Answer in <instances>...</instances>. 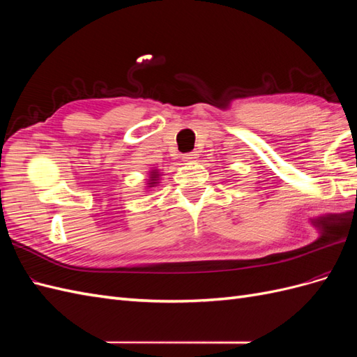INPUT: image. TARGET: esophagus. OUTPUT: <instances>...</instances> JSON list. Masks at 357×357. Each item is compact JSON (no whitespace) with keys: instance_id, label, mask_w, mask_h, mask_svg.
Instances as JSON below:
<instances>
[{"instance_id":"esophagus-1","label":"esophagus","mask_w":357,"mask_h":357,"mask_svg":"<svg viewBox=\"0 0 357 357\" xmlns=\"http://www.w3.org/2000/svg\"><path fill=\"white\" fill-rule=\"evenodd\" d=\"M183 159H185L186 162H195L198 159V155H197V152H190V153H186L185 156H183Z\"/></svg>"}]
</instances>
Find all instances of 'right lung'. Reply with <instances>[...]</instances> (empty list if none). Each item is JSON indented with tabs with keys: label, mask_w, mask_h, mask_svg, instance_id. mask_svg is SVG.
<instances>
[{
	"label": "right lung",
	"mask_w": 357,
	"mask_h": 357,
	"mask_svg": "<svg viewBox=\"0 0 357 357\" xmlns=\"http://www.w3.org/2000/svg\"><path fill=\"white\" fill-rule=\"evenodd\" d=\"M149 176H150L149 183H147V185H150L149 188L156 186V185H158V180H159V171H158V169H152V171L149 172Z\"/></svg>",
	"instance_id": "1"
}]
</instances>
